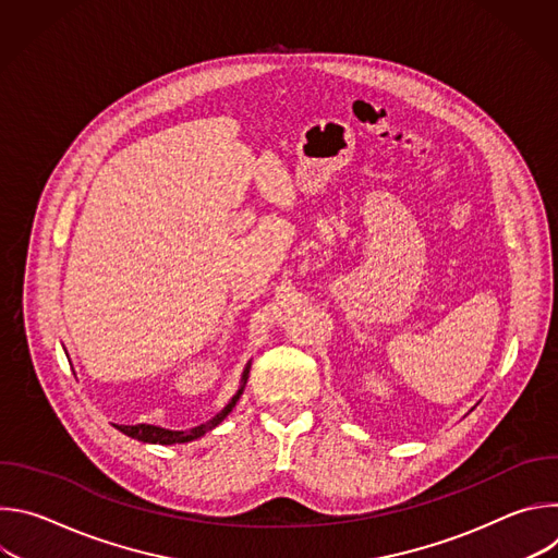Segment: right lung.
<instances>
[{
    "instance_id": "obj_1",
    "label": "right lung",
    "mask_w": 558,
    "mask_h": 558,
    "mask_svg": "<svg viewBox=\"0 0 558 558\" xmlns=\"http://www.w3.org/2000/svg\"><path fill=\"white\" fill-rule=\"evenodd\" d=\"M247 373H250V364H247V368H245V375H243V381H247ZM241 392H243V388L238 390V395L233 397V400L225 407V411H220L216 417H211L209 422H205V424H201V426H196V428H190V430H170V428H161V426H151V424H136V426H117L121 433H125L128 437H132V439H138V441H149V444H166V446H170V444H185V441H192V439H198V437H203L207 430H211V428H216L227 415H229V411L235 407V402H238V397H241Z\"/></svg>"
}]
</instances>
